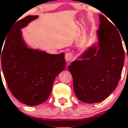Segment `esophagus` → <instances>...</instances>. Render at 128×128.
<instances>
[{"instance_id":"esophagus-1","label":"esophagus","mask_w":128,"mask_h":128,"mask_svg":"<svg viewBox=\"0 0 128 128\" xmlns=\"http://www.w3.org/2000/svg\"><path fill=\"white\" fill-rule=\"evenodd\" d=\"M73 58V55L71 53H66L65 55V60L66 62L71 61Z\"/></svg>"}]
</instances>
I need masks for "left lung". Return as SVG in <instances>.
Segmentation results:
<instances>
[{
    "label": "left lung",
    "instance_id": "left-lung-1",
    "mask_svg": "<svg viewBox=\"0 0 128 128\" xmlns=\"http://www.w3.org/2000/svg\"><path fill=\"white\" fill-rule=\"evenodd\" d=\"M93 42L68 66L74 91L83 102H100L118 85L124 64V50L120 32L102 15Z\"/></svg>",
    "mask_w": 128,
    "mask_h": 128
}]
</instances>
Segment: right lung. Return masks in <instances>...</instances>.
Here are the masks:
<instances>
[{"mask_svg": "<svg viewBox=\"0 0 128 128\" xmlns=\"http://www.w3.org/2000/svg\"><path fill=\"white\" fill-rule=\"evenodd\" d=\"M38 16H28L18 21L0 45L2 72L14 96L28 106H36L50 97L58 74L66 67L64 54H50L28 47L22 29Z\"/></svg>", "mask_w": 128, "mask_h": 128, "instance_id": "add662e5", "label": "right lung"}]
</instances>
